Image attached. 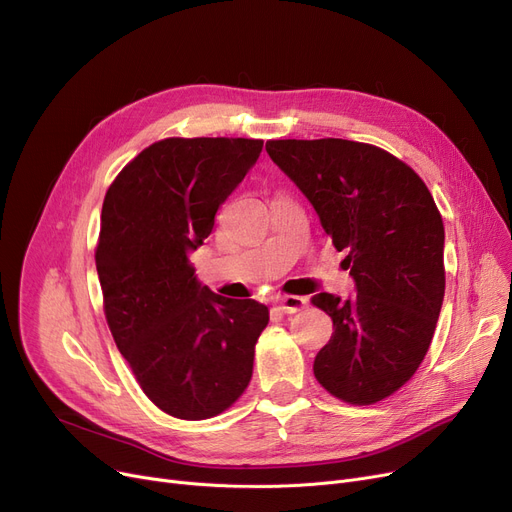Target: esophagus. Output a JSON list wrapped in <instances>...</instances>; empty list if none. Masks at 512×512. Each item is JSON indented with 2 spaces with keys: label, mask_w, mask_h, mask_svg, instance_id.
Instances as JSON below:
<instances>
[{
  "label": "esophagus",
  "mask_w": 512,
  "mask_h": 512,
  "mask_svg": "<svg viewBox=\"0 0 512 512\" xmlns=\"http://www.w3.org/2000/svg\"><path fill=\"white\" fill-rule=\"evenodd\" d=\"M276 303L284 313H297L309 305L305 297H294V294H284V297H278Z\"/></svg>",
  "instance_id": "esophagus-1"
}]
</instances>
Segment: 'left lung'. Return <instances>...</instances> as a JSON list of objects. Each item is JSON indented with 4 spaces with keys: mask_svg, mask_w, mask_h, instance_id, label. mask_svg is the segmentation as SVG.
<instances>
[{
    "mask_svg": "<svg viewBox=\"0 0 512 512\" xmlns=\"http://www.w3.org/2000/svg\"><path fill=\"white\" fill-rule=\"evenodd\" d=\"M267 155L299 186L346 249L357 294L319 292L334 321L313 363L317 382L351 405H371L411 380L444 301V224L425 182L380 147L344 139L267 141Z\"/></svg>",
    "mask_w": 512,
    "mask_h": 512,
    "instance_id": "obj_1",
    "label": "left lung"
}]
</instances>
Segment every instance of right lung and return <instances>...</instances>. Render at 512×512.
I'll return each mask as SVG.
<instances>
[{"mask_svg": "<svg viewBox=\"0 0 512 512\" xmlns=\"http://www.w3.org/2000/svg\"><path fill=\"white\" fill-rule=\"evenodd\" d=\"M261 149L255 139L159 141L103 201L95 263L107 326L149 400L178 419L220 415L245 392L270 321L265 305L203 286L188 259Z\"/></svg>", "mask_w": 512, "mask_h": 512, "instance_id": "obj_1", "label": "right lung"}]
</instances>
